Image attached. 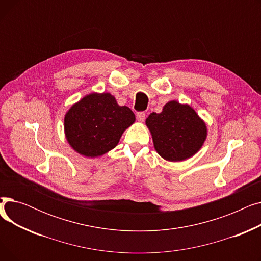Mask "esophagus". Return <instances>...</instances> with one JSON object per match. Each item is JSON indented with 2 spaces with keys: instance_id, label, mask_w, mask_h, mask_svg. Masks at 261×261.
<instances>
[{
  "instance_id": "1",
  "label": "esophagus",
  "mask_w": 261,
  "mask_h": 261,
  "mask_svg": "<svg viewBox=\"0 0 261 261\" xmlns=\"http://www.w3.org/2000/svg\"><path fill=\"white\" fill-rule=\"evenodd\" d=\"M136 118H138L139 121H144L146 118V113L145 112H138L136 113Z\"/></svg>"
}]
</instances>
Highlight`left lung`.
I'll use <instances>...</instances> for the list:
<instances>
[{
	"mask_svg": "<svg viewBox=\"0 0 261 261\" xmlns=\"http://www.w3.org/2000/svg\"><path fill=\"white\" fill-rule=\"evenodd\" d=\"M154 148L167 161L177 162L193 156L206 138V126L195 110L177 101H169L161 113L146 119Z\"/></svg>",
	"mask_w": 261,
	"mask_h": 261,
	"instance_id": "1",
	"label": "left lung"
}]
</instances>
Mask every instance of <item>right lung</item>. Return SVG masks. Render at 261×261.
Segmentation results:
<instances>
[{"instance_id":"right-lung-1","label":"right lung","mask_w":261,"mask_h":261,"mask_svg":"<svg viewBox=\"0 0 261 261\" xmlns=\"http://www.w3.org/2000/svg\"><path fill=\"white\" fill-rule=\"evenodd\" d=\"M134 120L131 109L118 106L111 94H90L66 113V140L82 155H102L118 144Z\"/></svg>"}]
</instances>
